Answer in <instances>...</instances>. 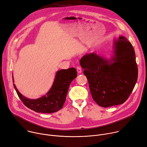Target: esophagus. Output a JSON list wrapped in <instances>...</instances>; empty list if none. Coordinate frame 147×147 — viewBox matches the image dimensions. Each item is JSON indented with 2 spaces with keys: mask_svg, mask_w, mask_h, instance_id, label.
Instances as JSON below:
<instances>
[{
  "mask_svg": "<svg viewBox=\"0 0 147 147\" xmlns=\"http://www.w3.org/2000/svg\"><path fill=\"white\" fill-rule=\"evenodd\" d=\"M77 73H78V74H81V73H82V70H81V67H77Z\"/></svg>",
  "mask_w": 147,
  "mask_h": 147,
  "instance_id": "esophagus-1",
  "label": "esophagus"
}]
</instances>
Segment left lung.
Listing matches in <instances>:
<instances>
[{"label": "left lung", "mask_w": 147, "mask_h": 147, "mask_svg": "<svg viewBox=\"0 0 147 147\" xmlns=\"http://www.w3.org/2000/svg\"><path fill=\"white\" fill-rule=\"evenodd\" d=\"M80 63L99 106L122 105L128 99L137 80L138 68L133 45L125 37L114 40L109 59L92 53L84 55Z\"/></svg>", "instance_id": "1"}]
</instances>
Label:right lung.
Returning <instances> with one entry per match:
<instances>
[{
  "instance_id": "add662e5",
  "label": "right lung",
  "mask_w": 147,
  "mask_h": 147,
  "mask_svg": "<svg viewBox=\"0 0 147 147\" xmlns=\"http://www.w3.org/2000/svg\"><path fill=\"white\" fill-rule=\"evenodd\" d=\"M77 75L75 68L62 69L57 71L54 81L46 94L37 99L27 98L17 89L13 81L14 88L23 103L28 108L41 113H53L61 110L65 102L68 89L71 81Z\"/></svg>"
}]
</instances>
